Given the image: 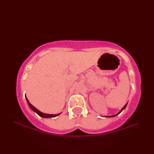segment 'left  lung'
Returning a JSON list of instances; mask_svg holds the SVG:
<instances>
[{
  "mask_svg": "<svg viewBox=\"0 0 154 154\" xmlns=\"http://www.w3.org/2000/svg\"><path fill=\"white\" fill-rule=\"evenodd\" d=\"M127 104H128V103H126V105H124V107H123V108H122V109H121V110H120V111H119L118 112V113H117V114H116V115H114V116H105V117H106V118H113V117H115V116H118V115H119V113H121V112H122V111H123V110H124V109L125 108H126V106H127Z\"/></svg>",
  "mask_w": 154,
  "mask_h": 154,
  "instance_id": "left-lung-1",
  "label": "left lung"
}]
</instances>
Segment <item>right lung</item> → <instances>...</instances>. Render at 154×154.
I'll return each instance as SVG.
<instances>
[{"mask_svg": "<svg viewBox=\"0 0 154 154\" xmlns=\"http://www.w3.org/2000/svg\"><path fill=\"white\" fill-rule=\"evenodd\" d=\"M25 97H26V99L27 103H28V105H29V106L30 107V109H32V110L34 112H35V113H36V114H38V116H39L40 117H41V118H55V117H56V116H58L61 113H58V114H48V113H42V112H41L39 110H38L37 109L35 108V106H34L33 105H31V104L30 103L29 101H28V98H26V96H25Z\"/></svg>", "mask_w": 154, "mask_h": 154, "instance_id": "add662e5", "label": "right lung"}]
</instances>
